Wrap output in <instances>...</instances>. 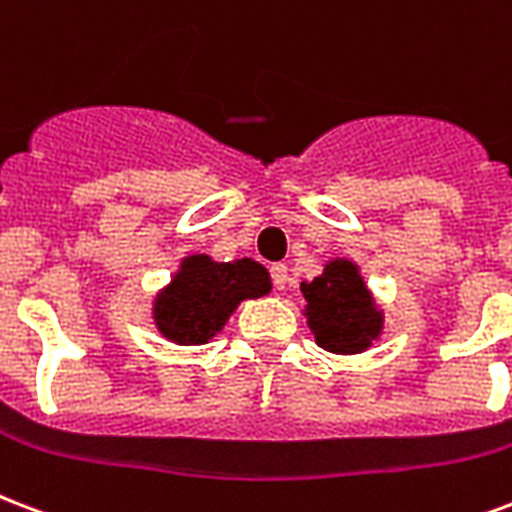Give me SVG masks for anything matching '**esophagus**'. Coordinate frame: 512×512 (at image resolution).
I'll return each mask as SVG.
<instances>
[{
	"label": "esophagus",
	"instance_id": "1",
	"mask_svg": "<svg viewBox=\"0 0 512 512\" xmlns=\"http://www.w3.org/2000/svg\"><path fill=\"white\" fill-rule=\"evenodd\" d=\"M271 279H273V287H276V290H284V287H287V282H290L287 265H284V263L271 265Z\"/></svg>",
	"mask_w": 512,
	"mask_h": 512
}]
</instances>
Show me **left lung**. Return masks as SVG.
I'll return each mask as SVG.
<instances>
[{"label":"left lung","mask_w":512,"mask_h":512,"mask_svg":"<svg viewBox=\"0 0 512 512\" xmlns=\"http://www.w3.org/2000/svg\"><path fill=\"white\" fill-rule=\"evenodd\" d=\"M306 298L308 327L322 349L335 354H360L381 333V311H376L357 265L333 260L314 282L300 284Z\"/></svg>","instance_id":"left-lung-1"}]
</instances>
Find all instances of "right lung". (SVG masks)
Returning <instances> with one entry per match:
<instances>
[{"label": "right lung", "instance_id": "1", "mask_svg": "<svg viewBox=\"0 0 512 512\" xmlns=\"http://www.w3.org/2000/svg\"><path fill=\"white\" fill-rule=\"evenodd\" d=\"M271 292V276L255 260L214 263L212 257L193 255L166 290L155 298V325L169 341L206 343L220 333L241 300L263 298Z\"/></svg>", "mask_w": 512, "mask_h": 512}]
</instances>
